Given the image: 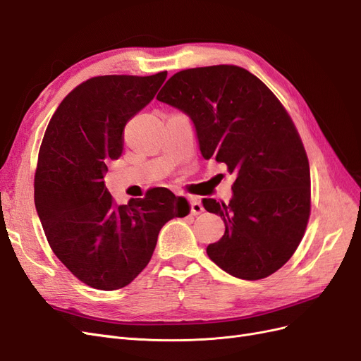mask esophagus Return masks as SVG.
Segmentation results:
<instances>
[{
    "label": "esophagus",
    "mask_w": 361,
    "mask_h": 361,
    "mask_svg": "<svg viewBox=\"0 0 361 361\" xmlns=\"http://www.w3.org/2000/svg\"><path fill=\"white\" fill-rule=\"evenodd\" d=\"M190 206H191V214L192 215H200L204 209H203V204L200 203V200L197 197H188Z\"/></svg>",
    "instance_id": "obj_1"
}]
</instances>
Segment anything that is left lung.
Segmentation results:
<instances>
[{"label": "left lung", "mask_w": 361, "mask_h": 361, "mask_svg": "<svg viewBox=\"0 0 361 361\" xmlns=\"http://www.w3.org/2000/svg\"><path fill=\"white\" fill-rule=\"evenodd\" d=\"M157 99L187 114L204 159L235 174L228 203L203 199L226 232L207 256L228 274L259 280L280 269L310 215V169L289 114L248 71L220 64L174 73Z\"/></svg>", "instance_id": "1"}]
</instances>
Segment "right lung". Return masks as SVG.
Returning a JSON list of instances; mask_svg holds the SVG:
<instances>
[{
	"label": "right lung",
	"instance_id": "1",
	"mask_svg": "<svg viewBox=\"0 0 361 361\" xmlns=\"http://www.w3.org/2000/svg\"><path fill=\"white\" fill-rule=\"evenodd\" d=\"M167 72L94 76L73 89L43 137L35 178L39 220L54 253L85 285H129L154 255L161 227L190 214L167 188L117 206L106 191L108 164L123 149V129L154 99Z\"/></svg>",
	"mask_w": 361,
	"mask_h": 361
}]
</instances>
